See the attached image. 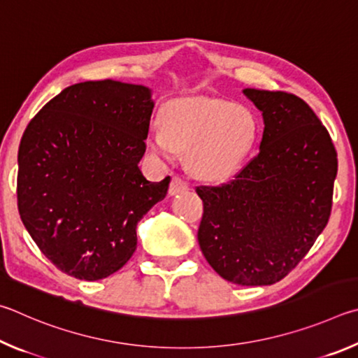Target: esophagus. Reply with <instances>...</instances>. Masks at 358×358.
I'll return each instance as SVG.
<instances>
[{"label":"esophagus","instance_id":"obj_1","mask_svg":"<svg viewBox=\"0 0 358 358\" xmlns=\"http://www.w3.org/2000/svg\"><path fill=\"white\" fill-rule=\"evenodd\" d=\"M187 190H189V184H187L182 178H179V176H174L171 180V185H169V195L176 196L179 195V193L187 192Z\"/></svg>","mask_w":358,"mask_h":358}]
</instances>
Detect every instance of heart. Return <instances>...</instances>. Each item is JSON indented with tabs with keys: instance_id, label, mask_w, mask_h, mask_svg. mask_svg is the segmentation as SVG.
I'll return each instance as SVG.
<instances>
[{
	"instance_id": "obj_1",
	"label": "heart",
	"mask_w": 358,
	"mask_h": 358,
	"mask_svg": "<svg viewBox=\"0 0 358 358\" xmlns=\"http://www.w3.org/2000/svg\"><path fill=\"white\" fill-rule=\"evenodd\" d=\"M258 119L243 105L220 99L190 97L168 102L162 124L149 129L148 148L160 159L185 152L187 169L198 179L224 180L253 149Z\"/></svg>"
}]
</instances>
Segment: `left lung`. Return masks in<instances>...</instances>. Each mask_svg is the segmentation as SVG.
<instances>
[{"label": "left lung", "instance_id": "obj_1", "mask_svg": "<svg viewBox=\"0 0 358 358\" xmlns=\"http://www.w3.org/2000/svg\"><path fill=\"white\" fill-rule=\"evenodd\" d=\"M262 113L259 154L231 182L196 187L199 248L222 278L242 286L283 280L329 222L338 171L327 129L302 99L247 87Z\"/></svg>", "mask_w": 358, "mask_h": 358}]
</instances>
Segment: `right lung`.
I'll use <instances>...</instances> for the list:
<instances>
[{
    "label": "right lung",
    "instance_id": "1",
    "mask_svg": "<svg viewBox=\"0 0 358 358\" xmlns=\"http://www.w3.org/2000/svg\"><path fill=\"white\" fill-rule=\"evenodd\" d=\"M154 100L141 85L85 81L31 119L18 148L17 204L53 264L78 280L117 272L136 250V224L166 196L169 176L138 168Z\"/></svg>",
    "mask_w": 358,
    "mask_h": 358
}]
</instances>
